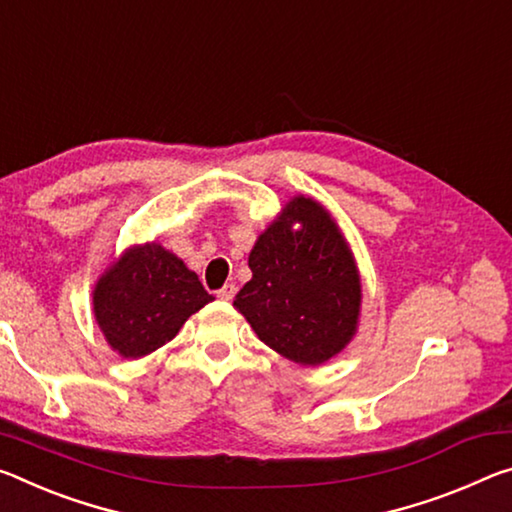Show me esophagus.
<instances>
[{"label": "esophagus", "mask_w": 512, "mask_h": 512, "mask_svg": "<svg viewBox=\"0 0 512 512\" xmlns=\"http://www.w3.org/2000/svg\"><path fill=\"white\" fill-rule=\"evenodd\" d=\"M234 294H237V287L230 285V282H227V285H223L221 289L216 291V296L221 298V300H232V298H234Z\"/></svg>", "instance_id": "1"}]
</instances>
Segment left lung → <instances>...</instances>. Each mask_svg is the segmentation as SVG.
Here are the masks:
<instances>
[{
  "label": "left lung",
  "mask_w": 512,
  "mask_h": 512,
  "mask_svg": "<svg viewBox=\"0 0 512 512\" xmlns=\"http://www.w3.org/2000/svg\"><path fill=\"white\" fill-rule=\"evenodd\" d=\"M248 266L253 278L234 296V307L282 358L319 367L358 335V262L319 200L291 198L257 237Z\"/></svg>",
  "instance_id": "1"
}]
</instances>
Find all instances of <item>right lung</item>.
Listing matches in <instances>:
<instances>
[{
  "label": "right lung",
  "instance_id": "add662e5",
  "mask_svg": "<svg viewBox=\"0 0 512 512\" xmlns=\"http://www.w3.org/2000/svg\"><path fill=\"white\" fill-rule=\"evenodd\" d=\"M212 300L180 257L148 241L125 248L97 278L93 316L111 351L136 360L168 344Z\"/></svg>",
  "mask_w": 512,
  "mask_h": 512
}]
</instances>
